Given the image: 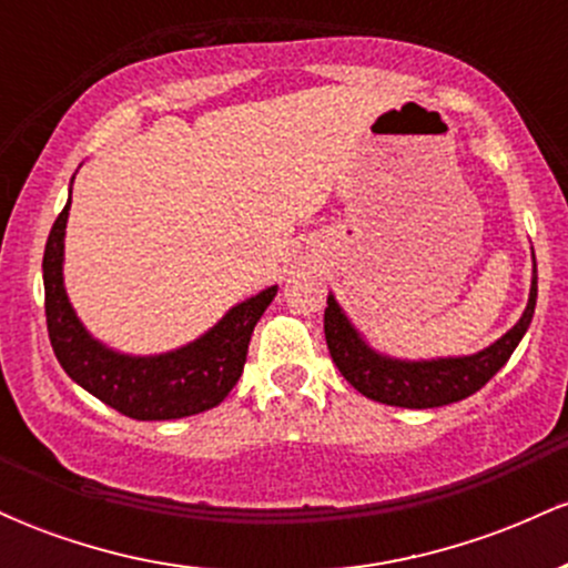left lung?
<instances>
[{
	"label": "left lung",
	"instance_id": "left-lung-1",
	"mask_svg": "<svg viewBox=\"0 0 568 568\" xmlns=\"http://www.w3.org/2000/svg\"><path fill=\"white\" fill-rule=\"evenodd\" d=\"M531 288L524 315L507 334L488 344L473 355H448V357H395L387 352L371 347V342L361 334L347 312L328 293L325 306V342H328L331 357L342 376L361 395L376 403L400 408H438L448 403L465 400L478 393L497 371L510 361L518 342L529 331L534 306H537V262L531 251Z\"/></svg>",
	"mask_w": 568,
	"mask_h": 568
}]
</instances>
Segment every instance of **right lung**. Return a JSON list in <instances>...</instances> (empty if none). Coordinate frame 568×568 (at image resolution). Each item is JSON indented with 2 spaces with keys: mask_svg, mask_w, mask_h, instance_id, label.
I'll return each instance as SVG.
<instances>
[{
  "mask_svg": "<svg viewBox=\"0 0 568 568\" xmlns=\"http://www.w3.org/2000/svg\"><path fill=\"white\" fill-rule=\"evenodd\" d=\"M69 207L71 186L67 207L50 230L42 258L44 315L50 344L63 371L98 400L139 422L184 419L219 406L243 374L247 342L258 317L277 296V285L234 304L194 342L158 355L120 352L90 334L69 302L63 283Z\"/></svg>",
  "mask_w": 568,
  "mask_h": 568,
  "instance_id": "1",
  "label": "right lung"
}]
</instances>
